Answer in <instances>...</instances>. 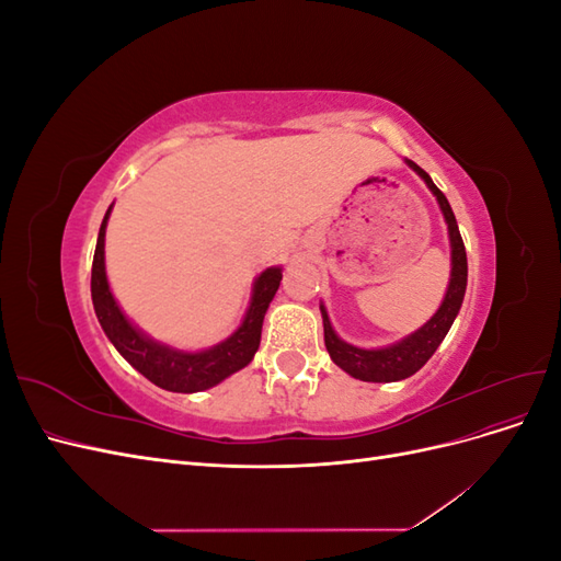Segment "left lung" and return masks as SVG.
<instances>
[{"label":"left lung","mask_w":561,"mask_h":561,"mask_svg":"<svg viewBox=\"0 0 561 561\" xmlns=\"http://www.w3.org/2000/svg\"><path fill=\"white\" fill-rule=\"evenodd\" d=\"M407 165H410L412 171L428 184V190L435 194L439 203V210L445 215V222L449 229V243H451V278H449V287L443 304H439L437 313L426 322V325L419 328L414 334L404 336L402 342H396L386 348H358L342 342L330 325L325 307L320 304L322 328H325V346H328L330 358L334 360V365H339L344 371H348L351 377L360 381L381 383V381H400V379L412 377L414 371H419L428 363V358L437 351V346L443 344V339L447 336L466 295V283H468L466 245H463L461 233H458V225H456L449 201L443 192L437 190L431 175L423 171V168H419L414 161H407Z\"/></svg>","instance_id":"1"}]
</instances>
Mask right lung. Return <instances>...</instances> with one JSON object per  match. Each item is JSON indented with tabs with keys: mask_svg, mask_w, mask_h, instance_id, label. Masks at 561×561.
Returning <instances> with one entry per match:
<instances>
[{
	"mask_svg": "<svg viewBox=\"0 0 561 561\" xmlns=\"http://www.w3.org/2000/svg\"><path fill=\"white\" fill-rule=\"evenodd\" d=\"M110 213L112 206L105 213V219L103 225H100L98 233L91 271V297L100 325H103L114 348L122 353L142 377H147L151 383H157L163 390H173V393H196V390L213 388L215 383L231 377L233 371L243 369L260 348L264 313L283 278L280 268L271 266L257 276V280L252 285L250 309L241 322V328L229 339H225L222 344L196 353L163 346L135 328L124 316V311L118 309L116 299L110 293V283L105 274V229Z\"/></svg>",
	"mask_w": 561,
	"mask_h": 561,
	"instance_id": "add662e5",
	"label": "right lung"
}]
</instances>
